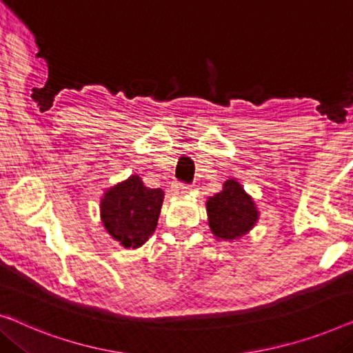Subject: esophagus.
Masks as SVG:
<instances>
[{
    "mask_svg": "<svg viewBox=\"0 0 353 353\" xmlns=\"http://www.w3.org/2000/svg\"><path fill=\"white\" fill-rule=\"evenodd\" d=\"M172 191H173V194H175V196H185V194L189 192V186L178 185V183H176V185H173Z\"/></svg>",
    "mask_w": 353,
    "mask_h": 353,
    "instance_id": "obj_1",
    "label": "esophagus"
}]
</instances>
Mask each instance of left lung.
Wrapping results in <instances>:
<instances>
[{"instance_id": "8db88e82", "label": "left lung", "mask_w": 353, "mask_h": 353, "mask_svg": "<svg viewBox=\"0 0 353 353\" xmlns=\"http://www.w3.org/2000/svg\"><path fill=\"white\" fill-rule=\"evenodd\" d=\"M208 226L216 240L237 242L256 226L259 210L237 178H229L223 189L207 201Z\"/></svg>"}]
</instances>
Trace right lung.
<instances>
[{
    "instance_id": "add662e5",
    "label": "right lung",
    "mask_w": 353,
    "mask_h": 353,
    "mask_svg": "<svg viewBox=\"0 0 353 353\" xmlns=\"http://www.w3.org/2000/svg\"><path fill=\"white\" fill-rule=\"evenodd\" d=\"M162 202L161 188H146L139 175H130L101 196V224L121 247L140 248L156 231Z\"/></svg>"
}]
</instances>
